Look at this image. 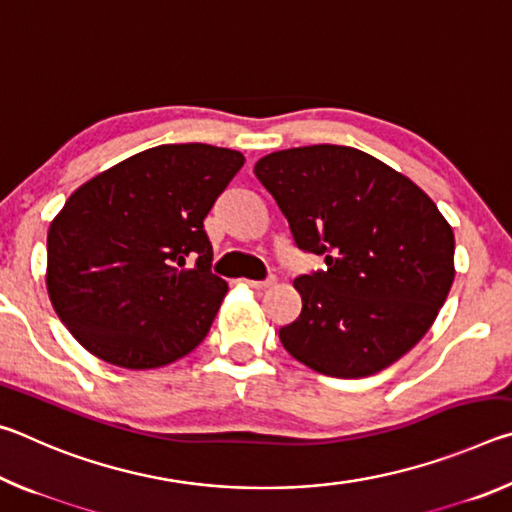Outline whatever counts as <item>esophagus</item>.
Wrapping results in <instances>:
<instances>
[{
	"instance_id": "1",
	"label": "esophagus",
	"mask_w": 512,
	"mask_h": 512,
	"mask_svg": "<svg viewBox=\"0 0 512 512\" xmlns=\"http://www.w3.org/2000/svg\"><path fill=\"white\" fill-rule=\"evenodd\" d=\"M244 284L250 289H266L273 284V277H266V280H244Z\"/></svg>"
}]
</instances>
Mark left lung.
<instances>
[{"label":"left lung","instance_id":"1","mask_svg":"<svg viewBox=\"0 0 512 512\" xmlns=\"http://www.w3.org/2000/svg\"><path fill=\"white\" fill-rule=\"evenodd\" d=\"M255 176L302 253L325 268L293 282L302 311L280 327L291 357L357 379L409 352L454 282V232L436 203L372 155L336 144L275 151Z\"/></svg>","mask_w":512,"mask_h":512}]
</instances>
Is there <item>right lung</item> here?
<instances>
[{
	"label": "right lung",
	"instance_id": "right-lung-1",
	"mask_svg": "<svg viewBox=\"0 0 512 512\" xmlns=\"http://www.w3.org/2000/svg\"><path fill=\"white\" fill-rule=\"evenodd\" d=\"M241 167L239 151L162 144L67 198L49 225L47 289L85 350L146 370L205 339L228 284L212 273L203 219Z\"/></svg>",
	"mask_w": 512,
	"mask_h": 512
}]
</instances>
